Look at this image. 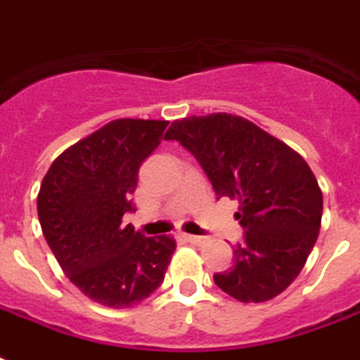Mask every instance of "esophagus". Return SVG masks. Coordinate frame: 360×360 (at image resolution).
<instances>
[{
    "mask_svg": "<svg viewBox=\"0 0 360 360\" xmlns=\"http://www.w3.org/2000/svg\"><path fill=\"white\" fill-rule=\"evenodd\" d=\"M185 238L190 242V244H195V246H201V244L207 240L205 236H198V235H185Z\"/></svg>",
    "mask_w": 360,
    "mask_h": 360,
    "instance_id": "34e87169",
    "label": "esophagus"
}]
</instances>
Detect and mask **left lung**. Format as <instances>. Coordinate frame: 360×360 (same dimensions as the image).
<instances>
[{"label": "left lung", "mask_w": 360, "mask_h": 360, "mask_svg": "<svg viewBox=\"0 0 360 360\" xmlns=\"http://www.w3.org/2000/svg\"><path fill=\"white\" fill-rule=\"evenodd\" d=\"M165 140L194 155L218 198L238 200L244 242L221 290L244 303L281 294L305 266L322 224L323 198L302 155L253 122L227 112L175 120Z\"/></svg>", "instance_id": "1"}]
</instances>
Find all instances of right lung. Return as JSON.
<instances>
[{"label":"right lung","mask_w":360,"mask_h":360,"mask_svg":"<svg viewBox=\"0 0 360 360\" xmlns=\"http://www.w3.org/2000/svg\"><path fill=\"white\" fill-rule=\"evenodd\" d=\"M166 120H112L53 160L37 198L48 246L68 279L112 309L140 303L165 281L172 236L122 226L134 210L139 168L160 144Z\"/></svg>","instance_id":"right-lung-1"}]
</instances>
